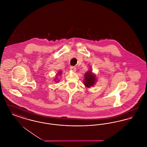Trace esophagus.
<instances>
[{"label":"esophagus","instance_id":"34e87169","mask_svg":"<svg viewBox=\"0 0 147 147\" xmlns=\"http://www.w3.org/2000/svg\"><path fill=\"white\" fill-rule=\"evenodd\" d=\"M70 70L73 71H76V67H74V66H70Z\"/></svg>","mask_w":147,"mask_h":147}]
</instances>
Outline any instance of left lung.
<instances>
[{
    "mask_svg": "<svg viewBox=\"0 0 147 147\" xmlns=\"http://www.w3.org/2000/svg\"><path fill=\"white\" fill-rule=\"evenodd\" d=\"M95 76L92 74L91 71L85 74L84 84L87 87H90L95 83Z\"/></svg>",
    "mask_w": 147,
    "mask_h": 147,
    "instance_id": "left-lung-1",
    "label": "left lung"
}]
</instances>
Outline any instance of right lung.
<instances>
[{"instance_id": "1", "label": "right lung", "mask_w": 147, "mask_h": 147, "mask_svg": "<svg viewBox=\"0 0 147 147\" xmlns=\"http://www.w3.org/2000/svg\"><path fill=\"white\" fill-rule=\"evenodd\" d=\"M61 73H62L61 71H59V73H58V74H61Z\"/></svg>"}]
</instances>
